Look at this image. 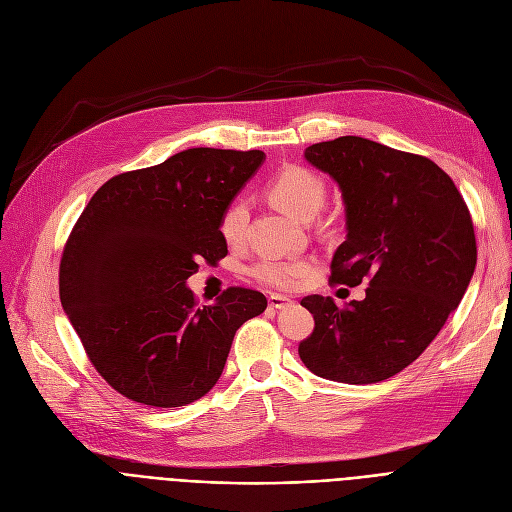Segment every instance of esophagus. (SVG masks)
<instances>
[{
    "label": "esophagus",
    "instance_id": "obj_1",
    "mask_svg": "<svg viewBox=\"0 0 512 512\" xmlns=\"http://www.w3.org/2000/svg\"><path fill=\"white\" fill-rule=\"evenodd\" d=\"M267 301H270L272 309H284L292 303L288 297H282V294H270V299H267Z\"/></svg>",
    "mask_w": 512,
    "mask_h": 512
}]
</instances>
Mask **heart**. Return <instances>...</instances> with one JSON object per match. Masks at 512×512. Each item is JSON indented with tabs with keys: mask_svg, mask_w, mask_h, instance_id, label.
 Instances as JSON below:
<instances>
[{
	"mask_svg": "<svg viewBox=\"0 0 512 512\" xmlns=\"http://www.w3.org/2000/svg\"><path fill=\"white\" fill-rule=\"evenodd\" d=\"M267 195L270 199L290 213L297 220H309L324 201V182L321 178L303 166H284L278 170L270 182H267ZM251 218L249 203L236 197L232 199L220 215V234L226 245L238 247L247 236V226ZM311 272V263L307 259H280V257H265L253 265L251 274L272 288L290 290L297 288L307 274Z\"/></svg>",
	"mask_w": 512,
	"mask_h": 512,
	"instance_id": "heart-1",
	"label": "heart"
}]
</instances>
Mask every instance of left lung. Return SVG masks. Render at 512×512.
Segmentation results:
<instances>
[{
  "label": "left lung",
  "instance_id": "obj_1",
  "mask_svg": "<svg viewBox=\"0 0 512 512\" xmlns=\"http://www.w3.org/2000/svg\"><path fill=\"white\" fill-rule=\"evenodd\" d=\"M342 191L346 240L334 284L367 282L365 299L336 307L311 294L315 328L299 344L319 378L375 384L411 365L459 307L477 263L471 213L450 176L423 155L361 137L305 149Z\"/></svg>",
  "mask_w": 512,
  "mask_h": 512
}]
</instances>
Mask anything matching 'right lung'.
<instances>
[{
  "label": "right lung",
  "instance_id": "add662e5",
  "mask_svg": "<svg viewBox=\"0 0 512 512\" xmlns=\"http://www.w3.org/2000/svg\"><path fill=\"white\" fill-rule=\"evenodd\" d=\"M263 151L195 147L107 180L74 224L60 261V301L101 378L141 405L205 396L236 330L267 307L232 286L197 305L186 280L228 247L220 215L263 164Z\"/></svg>",
  "mask_w": 512,
  "mask_h": 512
}]
</instances>
